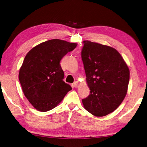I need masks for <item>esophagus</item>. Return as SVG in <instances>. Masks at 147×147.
I'll list each match as a JSON object with an SVG mask.
<instances>
[{
    "mask_svg": "<svg viewBox=\"0 0 147 147\" xmlns=\"http://www.w3.org/2000/svg\"><path fill=\"white\" fill-rule=\"evenodd\" d=\"M74 86L75 88H77V87H78V86H79V84H78V82L77 81L75 82L74 83Z\"/></svg>",
    "mask_w": 147,
    "mask_h": 147,
    "instance_id": "1",
    "label": "esophagus"
}]
</instances>
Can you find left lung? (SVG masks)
<instances>
[{
    "mask_svg": "<svg viewBox=\"0 0 147 147\" xmlns=\"http://www.w3.org/2000/svg\"><path fill=\"white\" fill-rule=\"evenodd\" d=\"M83 43L81 58L90 91L82 104L92 115L105 116L119 107L126 95L129 69L115 48L90 40Z\"/></svg>",
    "mask_w": 147,
    "mask_h": 147,
    "instance_id": "left-lung-1",
    "label": "left lung"
}]
</instances>
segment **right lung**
I'll list each match as a JSON object with an SVG mask.
<instances>
[{"instance_id":"right-lung-1","label":"right lung","mask_w":147,"mask_h":147,"mask_svg":"<svg viewBox=\"0 0 147 147\" xmlns=\"http://www.w3.org/2000/svg\"><path fill=\"white\" fill-rule=\"evenodd\" d=\"M77 44L58 39L48 40L33 47L26 54L19 71L24 96L41 112L56 107L72 87L63 81L61 59Z\"/></svg>"}]
</instances>
